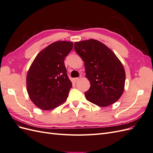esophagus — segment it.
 <instances>
[{
  "label": "esophagus",
  "mask_w": 153,
  "mask_h": 153,
  "mask_svg": "<svg viewBox=\"0 0 153 153\" xmlns=\"http://www.w3.org/2000/svg\"><path fill=\"white\" fill-rule=\"evenodd\" d=\"M78 79H79V78H74L73 79V80L75 82H76Z\"/></svg>",
  "instance_id": "esophagus-1"
}]
</instances>
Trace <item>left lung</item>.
Masks as SVG:
<instances>
[{
	"mask_svg": "<svg viewBox=\"0 0 153 153\" xmlns=\"http://www.w3.org/2000/svg\"><path fill=\"white\" fill-rule=\"evenodd\" d=\"M74 48L84 62L85 76L91 82L86 99L101 106L115 103L122 96L126 73L112 50L94 39L75 42Z\"/></svg>",
	"mask_w": 153,
	"mask_h": 153,
	"instance_id": "left-lung-1",
	"label": "left lung"
}]
</instances>
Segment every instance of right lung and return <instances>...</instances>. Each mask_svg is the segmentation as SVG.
Here are the masks:
<instances>
[{"instance_id": "right-lung-1", "label": "right lung", "mask_w": 153, "mask_h": 153, "mask_svg": "<svg viewBox=\"0 0 153 153\" xmlns=\"http://www.w3.org/2000/svg\"><path fill=\"white\" fill-rule=\"evenodd\" d=\"M73 47L70 41H55L41 50L31 64L26 77L27 91L40 109L52 110L66 101L72 83L64 59Z\"/></svg>"}]
</instances>
